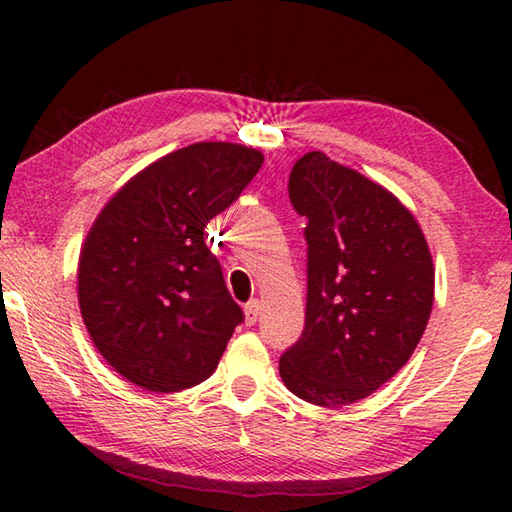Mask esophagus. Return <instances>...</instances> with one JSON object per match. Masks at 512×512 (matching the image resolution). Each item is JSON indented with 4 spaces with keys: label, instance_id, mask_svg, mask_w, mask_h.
<instances>
[{
    "label": "esophagus",
    "instance_id": "obj_1",
    "mask_svg": "<svg viewBox=\"0 0 512 512\" xmlns=\"http://www.w3.org/2000/svg\"><path fill=\"white\" fill-rule=\"evenodd\" d=\"M244 314H246V325H255L259 314H262V302L250 300L248 305L244 307Z\"/></svg>",
    "mask_w": 512,
    "mask_h": 512
}]
</instances>
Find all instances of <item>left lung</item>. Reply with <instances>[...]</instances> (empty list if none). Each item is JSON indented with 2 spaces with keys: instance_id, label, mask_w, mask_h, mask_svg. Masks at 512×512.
Segmentation results:
<instances>
[{
  "instance_id": "8db88e82",
  "label": "left lung",
  "mask_w": 512,
  "mask_h": 512,
  "mask_svg": "<svg viewBox=\"0 0 512 512\" xmlns=\"http://www.w3.org/2000/svg\"><path fill=\"white\" fill-rule=\"evenodd\" d=\"M289 198L309 221L307 314L280 377L305 402L352 404L418 348L436 289L427 239L393 192L323 151L296 162Z\"/></svg>"
}]
</instances>
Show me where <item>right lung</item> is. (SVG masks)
<instances>
[{
  "instance_id": "right-lung-1",
  "label": "right lung",
  "mask_w": 512,
  "mask_h": 512,
  "mask_svg": "<svg viewBox=\"0 0 512 512\" xmlns=\"http://www.w3.org/2000/svg\"><path fill=\"white\" fill-rule=\"evenodd\" d=\"M262 151L198 142L151 162L103 205L79 257V307L112 370L151 393L201 384L244 320L205 228L255 178Z\"/></svg>"
}]
</instances>
